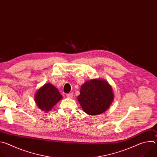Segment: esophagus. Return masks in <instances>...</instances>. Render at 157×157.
I'll list each match as a JSON object with an SVG mask.
<instances>
[{
  "label": "esophagus",
  "mask_w": 157,
  "mask_h": 157,
  "mask_svg": "<svg viewBox=\"0 0 157 157\" xmlns=\"http://www.w3.org/2000/svg\"><path fill=\"white\" fill-rule=\"evenodd\" d=\"M66 96L69 98H71L73 97V93H68V94H66Z\"/></svg>",
  "instance_id": "obj_1"
}]
</instances>
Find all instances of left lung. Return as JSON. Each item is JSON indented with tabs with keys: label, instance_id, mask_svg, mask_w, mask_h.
I'll list each match as a JSON object with an SVG mask.
<instances>
[{
	"label": "left lung",
	"instance_id": "obj_1",
	"mask_svg": "<svg viewBox=\"0 0 157 157\" xmlns=\"http://www.w3.org/2000/svg\"><path fill=\"white\" fill-rule=\"evenodd\" d=\"M114 99L113 89L107 82L91 79L81 86L78 100L85 113L91 116L103 113Z\"/></svg>",
	"mask_w": 157,
	"mask_h": 157
}]
</instances>
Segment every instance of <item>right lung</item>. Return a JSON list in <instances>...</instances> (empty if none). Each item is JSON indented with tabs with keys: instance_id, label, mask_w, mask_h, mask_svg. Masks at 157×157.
<instances>
[{
	"instance_id": "add662e5",
	"label": "right lung",
	"mask_w": 157,
	"mask_h": 157,
	"mask_svg": "<svg viewBox=\"0 0 157 157\" xmlns=\"http://www.w3.org/2000/svg\"><path fill=\"white\" fill-rule=\"evenodd\" d=\"M62 98L58 89L52 84L48 83L38 89L35 96V101L40 109L48 112Z\"/></svg>"
}]
</instances>
